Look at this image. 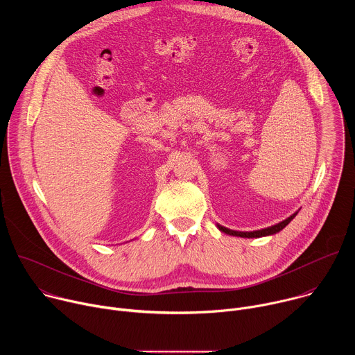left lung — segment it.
I'll use <instances>...</instances> for the list:
<instances>
[{"mask_svg": "<svg viewBox=\"0 0 355 355\" xmlns=\"http://www.w3.org/2000/svg\"><path fill=\"white\" fill-rule=\"evenodd\" d=\"M296 215H297V212L292 214L289 218H286L285 220H282V222H279V223H277V225H272V226H270V227L260 229V230H252V232H239V230H232V229H227V227H225V226H222V225H219V223H216V226H218V229H219L220 232H223V233H226V234H229V236L245 237V239H257V237H264V236H272V234H275V233L281 232L285 226H288V225H289V222H291Z\"/></svg>", "mask_w": 355, "mask_h": 355, "instance_id": "left-lung-1", "label": "left lung"}]
</instances>
